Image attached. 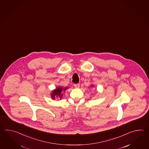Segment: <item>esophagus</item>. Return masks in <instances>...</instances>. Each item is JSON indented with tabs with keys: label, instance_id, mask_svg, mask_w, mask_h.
Returning <instances> with one entry per match:
<instances>
[{
	"label": "esophagus",
	"instance_id": "obj_1",
	"mask_svg": "<svg viewBox=\"0 0 149 149\" xmlns=\"http://www.w3.org/2000/svg\"><path fill=\"white\" fill-rule=\"evenodd\" d=\"M74 87H75L76 88H79V87H80V84H74Z\"/></svg>",
	"mask_w": 149,
	"mask_h": 149
}]
</instances>
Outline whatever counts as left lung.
Wrapping results in <instances>:
<instances>
[{"label":"left lung","instance_id":"left-lung-1","mask_svg":"<svg viewBox=\"0 0 149 149\" xmlns=\"http://www.w3.org/2000/svg\"><path fill=\"white\" fill-rule=\"evenodd\" d=\"M91 86H92V87H93V86H94V85H91Z\"/></svg>","mask_w":149,"mask_h":149}]
</instances>
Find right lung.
<instances>
[{
    "label": "right lung",
    "instance_id": "right-lung-1",
    "mask_svg": "<svg viewBox=\"0 0 149 149\" xmlns=\"http://www.w3.org/2000/svg\"><path fill=\"white\" fill-rule=\"evenodd\" d=\"M68 88H69L68 87H63L62 86H59L54 89L51 93V96L52 100H54L56 98H58V100H61L63 96V92H65Z\"/></svg>",
    "mask_w": 149,
    "mask_h": 149
}]
</instances>
